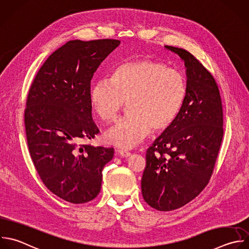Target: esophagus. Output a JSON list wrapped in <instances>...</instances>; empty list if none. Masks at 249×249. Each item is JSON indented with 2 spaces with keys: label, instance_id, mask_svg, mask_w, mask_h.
<instances>
[{
  "label": "esophagus",
  "instance_id": "obj_1",
  "mask_svg": "<svg viewBox=\"0 0 249 249\" xmlns=\"http://www.w3.org/2000/svg\"><path fill=\"white\" fill-rule=\"evenodd\" d=\"M116 155L121 156V157H123V158H127V157H129V156L131 155V153L128 152V151H125V150L119 149V150H116Z\"/></svg>",
  "mask_w": 249,
  "mask_h": 249
}]
</instances>
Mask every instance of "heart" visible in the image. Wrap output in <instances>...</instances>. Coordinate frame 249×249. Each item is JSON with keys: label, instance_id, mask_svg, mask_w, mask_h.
I'll return each instance as SVG.
<instances>
[{"label": "heart", "instance_id": "obj_1", "mask_svg": "<svg viewBox=\"0 0 249 249\" xmlns=\"http://www.w3.org/2000/svg\"><path fill=\"white\" fill-rule=\"evenodd\" d=\"M187 96L185 75L158 60L140 59L117 67L111 79H99L90 100L98 118L115 121L127 102L128 115L105 133L109 143L127 149L156 132L167 129Z\"/></svg>", "mask_w": 249, "mask_h": 249}]
</instances>
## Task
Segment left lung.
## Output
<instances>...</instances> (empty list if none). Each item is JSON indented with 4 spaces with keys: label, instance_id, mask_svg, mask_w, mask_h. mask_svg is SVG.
<instances>
[{
    "label": "left lung",
    "instance_id": "obj_1",
    "mask_svg": "<svg viewBox=\"0 0 249 249\" xmlns=\"http://www.w3.org/2000/svg\"><path fill=\"white\" fill-rule=\"evenodd\" d=\"M185 62L187 96L174 123L146 152L145 201L160 211L180 208L208 184L221 147L223 108L213 76L189 52L165 46Z\"/></svg>",
    "mask_w": 249,
    "mask_h": 249
}]
</instances>
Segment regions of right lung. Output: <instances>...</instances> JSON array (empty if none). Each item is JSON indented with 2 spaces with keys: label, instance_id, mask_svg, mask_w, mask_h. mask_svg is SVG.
<instances>
[{
  "label": "right lung",
  "instance_id": "right-lung-1",
  "mask_svg": "<svg viewBox=\"0 0 249 249\" xmlns=\"http://www.w3.org/2000/svg\"><path fill=\"white\" fill-rule=\"evenodd\" d=\"M119 40L69 41L38 71L29 89L24 123L29 153L45 186L71 203L100 192L102 170L114 148L80 143L100 131L92 120L90 83Z\"/></svg>",
  "mask_w": 249,
  "mask_h": 249
}]
</instances>
